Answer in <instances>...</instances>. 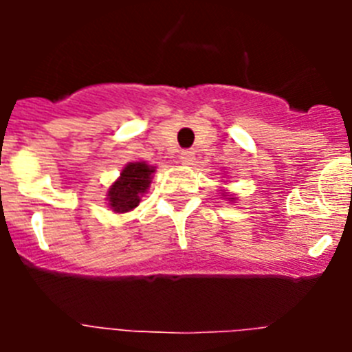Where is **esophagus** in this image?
Listing matches in <instances>:
<instances>
[{"instance_id":"obj_1","label":"esophagus","mask_w":352,"mask_h":352,"mask_svg":"<svg viewBox=\"0 0 352 352\" xmlns=\"http://www.w3.org/2000/svg\"><path fill=\"white\" fill-rule=\"evenodd\" d=\"M179 158H182L183 166H190V164H194L195 160V153L194 151H190V149H185V151H182Z\"/></svg>"}]
</instances>
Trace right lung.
Masks as SVG:
<instances>
[{"label":"right lung","mask_w":352,"mask_h":352,"mask_svg":"<svg viewBox=\"0 0 352 352\" xmlns=\"http://www.w3.org/2000/svg\"><path fill=\"white\" fill-rule=\"evenodd\" d=\"M153 170V167L144 162H133L121 170L120 179L109 188L107 194L109 206L113 208V211L123 213L138 206L141 195L149 186V176Z\"/></svg>","instance_id":"right-lung-1"}]
</instances>
